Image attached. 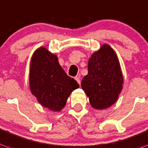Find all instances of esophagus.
Masks as SVG:
<instances>
[{
  "label": "esophagus",
  "instance_id": "1",
  "mask_svg": "<svg viewBox=\"0 0 148 148\" xmlns=\"http://www.w3.org/2000/svg\"><path fill=\"white\" fill-rule=\"evenodd\" d=\"M75 79L76 80L77 82L80 85V83H81V81H80V76H79V75H77V76L75 77Z\"/></svg>",
  "mask_w": 148,
  "mask_h": 148
}]
</instances>
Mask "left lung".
Returning a JSON list of instances; mask_svg holds the SVG:
<instances>
[{
    "label": "left lung",
    "mask_w": 148,
    "mask_h": 148,
    "mask_svg": "<svg viewBox=\"0 0 148 148\" xmlns=\"http://www.w3.org/2000/svg\"><path fill=\"white\" fill-rule=\"evenodd\" d=\"M88 71L81 85L91 107L103 110L115 103L123 85V73L115 51L107 44L102 45L91 54Z\"/></svg>",
    "instance_id": "1"
}]
</instances>
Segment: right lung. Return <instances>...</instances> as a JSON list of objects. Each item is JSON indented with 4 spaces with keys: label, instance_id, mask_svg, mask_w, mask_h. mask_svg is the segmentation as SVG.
I'll list each match as a JSON object with an SVG mask.
<instances>
[{
    "label": "right lung",
    "instance_id": "obj_1",
    "mask_svg": "<svg viewBox=\"0 0 148 148\" xmlns=\"http://www.w3.org/2000/svg\"><path fill=\"white\" fill-rule=\"evenodd\" d=\"M79 87L74 79L67 75L56 54L45 47L33 53L29 67V88L41 106L53 112L65 107L73 91Z\"/></svg>",
    "mask_w": 148,
    "mask_h": 148
}]
</instances>
